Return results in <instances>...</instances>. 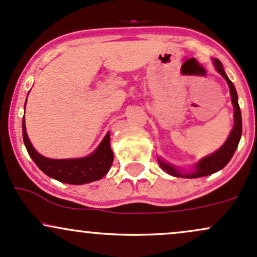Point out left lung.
<instances>
[{
  "mask_svg": "<svg viewBox=\"0 0 257 257\" xmlns=\"http://www.w3.org/2000/svg\"><path fill=\"white\" fill-rule=\"evenodd\" d=\"M215 66H216V69L221 73L222 77L227 80L228 85H229L230 96H232V102L234 106V120H235V122H234V126L232 132H230L229 137H228L227 142L224 143V145L222 146L218 151H216L215 154H212L211 156L205 157V159L200 161V162L196 165V170L191 172V173L183 176V174H180L176 168L172 167L171 165L160 161L161 167L167 172V173H170L174 177L199 178V177H205V176H208V174L215 173V172L222 170V168L229 162L230 159L233 157L234 152H235V149L238 148L239 140H240V137H241V113H240V108H239V103H238V95H236V90L235 87H234L233 83L228 79L227 75H225L221 62L218 60H215Z\"/></svg>",
  "mask_w": 257,
  "mask_h": 257,
  "instance_id": "left-lung-1",
  "label": "left lung"
}]
</instances>
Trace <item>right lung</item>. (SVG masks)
<instances>
[{"instance_id": "right-lung-1", "label": "right lung", "mask_w": 257, "mask_h": 257, "mask_svg": "<svg viewBox=\"0 0 257 257\" xmlns=\"http://www.w3.org/2000/svg\"><path fill=\"white\" fill-rule=\"evenodd\" d=\"M23 140L28 154L45 174L53 179L68 184H85L102 178L109 171L113 162V152L109 145V133L100 144L94 154L84 159L52 160L41 156L35 151L28 138L23 119Z\"/></svg>"}]
</instances>
